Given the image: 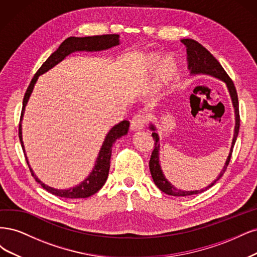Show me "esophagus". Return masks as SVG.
Wrapping results in <instances>:
<instances>
[{
    "label": "esophagus",
    "mask_w": 257,
    "mask_h": 257,
    "mask_svg": "<svg viewBox=\"0 0 257 257\" xmlns=\"http://www.w3.org/2000/svg\"><path fill=\"white\" fill-rule=\"evenodd\" d=\"M145 116H143V115H137V116H135L134 118H132L131 120V125H130V128L132 131H141L144 126H145Z\"/></svg>",
    "instance_id": "esophagus-1"
}]
</instances>
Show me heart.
Wrapping results in <instances>:
<instances>
[{
  "mask_svg": "<svg viewBox=\"0 0 257 257\" xmlns=\"http://www.w3.org/2000/svg\"><path fill=\"white\" fill-rule=\"evenodd\" d=\"M161 61V56L157 53H150L145 56V67L148 71H154L158 67V73H157V77H158V81L160 85L162 86H168L171 85L174 81H175L179 74V67L177 62L173 59V57L169 56L167 59H164ZM172 62L173 64V69L170 71V65L169 64Z\"/></svg>",
  "mask_w": 257,
  "mask_h": 257,
  "instance_id": "1",
  "label": "heart"
}]
</instances>
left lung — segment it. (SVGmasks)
I'll use <instances>...</instances> for the list:
<instances>
[{"instance_id":"8db88e82","label":"left lung","mask_w":257,"mask_h":257,"mask_svg":"<svg viewBox=\"0 0 257 257\" xmlns=\"http://www.w3.org/2000/svg\"><path fill=\"white\" fill-rule=\"evenodd\" d=\"M181 43H183L187 48V61H188V69L190 70L191 76H197V74H206V76H210L216 79L221 80L224 82L227 90L229 93L231 103L234 106V112H235V128H234V137L233 141H231V146L229 150V154L226 158V161L224 163V167H223L222 171L220 172L219 176L214 179L210 185L205 187L201 190H193V191H185V190H180L174 187L170 181L165 178L163 171L160 165V159H159V152H160V137L157 132V127L152 122L150 125V130L152 132V137L155 141V148L152 153V157L150 160V170L154 183L156 186L158 187L162 192L167 193L169 195L173 196H188V195H194L202 193L206 191L207 189L212 187L217 181L223 176V174L226 171L227 165L230 160L231 153H233V147L235 145V142L238 137L239 132V126H240V117H239V103H238V96L235 85L233 81L230 80L226 71L223 69L221 64L218 62V60L214 57L206 48H204L200 43L193 40V39H181Z\"/></svg>"}]
</instances>
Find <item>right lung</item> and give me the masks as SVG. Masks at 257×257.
<instances>
[{
  "label": "right lung",
  "mask_w": 257,
  "mask_h": 257,
  "mask_svg": "<svg viewBox=\"0 0 257 257\" xmlns=\"http://www.w3.org/2000/svg\"><path fill=\"white\" fill-rule=\"evenodd\" d=\"M119 43V35L117 34H109V35H99V36H87V37H69L65 39L61 46L56 49L50 56L48 57L47 61L41 65V67L35 73L34 78L32 79L31 83L27 89V93L23 98V104H22V112H21V118L19 123V139L22 146V150L26 156V159L30 171L32 173L33 177L35 178L38 184L41 185L48 192H50L56 196L66 197V198H85L90 195L95 194L99 191L106 181L107 175H109L110 170V160L112 156V145L115 143V141L121 138L122 136H126L128 134L130 122L128 120H122L118 122L117 125L113 126L109 132H107L100 151L98 153V157L95 161V165L89 173V175L83 180L81 181L79 185L76 187H72L69 189H55L52 187H49L45 185L43 181L38 179L35 175L34 172L31 169L30 163L28 160V157L24 150V144L22 141V118L26 111V106L29 102V99L33 93V89L36 84V82L41 74L46 73L47 71L53 68L63 60H65L69 54L73 52H80V51H86V52H97V51H103L111 49L115 46H118Z\"/></svg>",
  "instance_id": "right-lung-1"
}]
</instances>
